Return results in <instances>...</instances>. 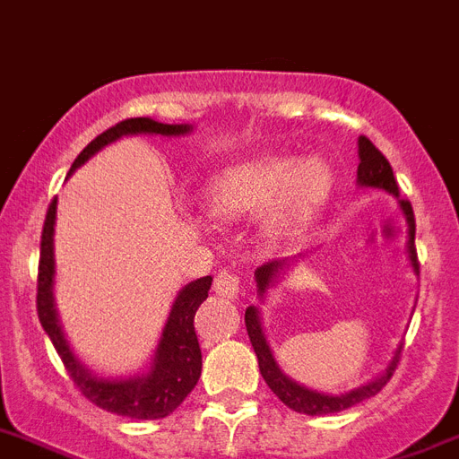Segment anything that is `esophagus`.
<instances>
[{"instance_id":"1","label":"esophagus","mask_w":459,"mask_h":459,"mask_svg":"<svg viewBox=\"0 0 459 459\" xmlns=\"http://www.w3.org/2000/svg\"><path fill=\"white\" fill-rule=\"evenodd\" d=\"M213 290L221 297H227V299H237L238 297V276L232 272V269H222V272H218V276H215Z\"/></svg>"}]
</instances>
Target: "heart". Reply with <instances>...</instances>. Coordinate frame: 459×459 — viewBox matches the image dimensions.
<instances>
[{"label": "heart", "instance_id": "1", "mask_svg": "<svg viewBox=\"0 0 459 459\" xmlns=\"http://www.w3.org/2000/svg\"><path fill=\"white\" fill-rule=\"evenodd\" d=\"M330 186L332 176L323 160L292 164L288 158L262 155L211 176L199 197L204 211L218 221H237L260 211V238L276 246L311 221Z\"/></svg>", "mask_w": 459, "mask_h": 459}]
</instances>
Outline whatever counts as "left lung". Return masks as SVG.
I'll use <instances>...</instances> for the list:
<instances>
[{
	"instance_id": "1",
	"label": "left lung",
	"mask_w": 459,
	"mask_h": 459,
	"mask_svg": "<svg viewBox=\"0 0 459 459\" xmlns=\"http://www.w3.org/2000/svg\"><path fill=\"white\" fill-rule=\"evenodd\" d=\"M358 186L359 187H378V190H385L390 195H394L399 202V209L404 213L406 225H409V241H406V253H409L411 267H413V273H420V264H418L416 255V218H413V209H411V202L399 197V186L394 181L393 167L385 160L378 148L371 143L367 136H359L358 139ZM301 257V255H297ZM297 260H272L267 264L255 269V283H257V295L260 299L267 297V290L273 288V285L281 281L285 272L290 269V264ZM246 330H248L250 343H253V351L257 355V364H260V374L262 378L267 381V385L272 387V393L276 394L285 406H290L297 413H307V416H330V413H339V411H346L351 406L359 404L364 399L374 397L385 387V383L393 378L394 369H397L399 362V352H402V346H397L393 359L385 367L381 376H376L374 381H369L367 385H359L351 393L343 394H327L318 393V390H311V387L301 385V383L292 381L290 376H285L278 367L276 358H273L272 348H269L267 336H264V330H262V320H260V308L248 307L246 308Z\"/></svg>"
}]
</instances>
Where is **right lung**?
<instances>
[{
    "label": "right lung",
    "instance_id": "add662e5",
    "mask_svg": "<svg viewBox=\"0 0 459 459\" xmlns=\"http://www.w3.org/2000/svg\"><path fill=\"white\" fill-rule=\"evenodd\" d=\"M192 132V125H167L158 123L152 117H129L117 123L116 127L101 132L81 151L72 164L76 171L81 164L88 162L95 152L134 134H155V136H186ZM69 171V176H72ZM55 213H57V197L50 202L46 222L41 232V260H39V283H37V313L41 320L43 332L50 336L55 351L65 362V369L72 376L74 385L100 409L111 411L117 416L134 418V420H160L167 418L171 411L183 404V399L192 393L202 376V348L195 332V313L199 304L209 297L211 276L197 278L187 283L176 295L171 304L169 318L164 323L162 336H160L155 355L143 374L127 376V378H108L88 369L76 352L72 351L62 332L60 316L55 308V253H53V234H55Z\"/></svg>",
    "mask_w": 459,
    "mask_h": 459
}]
</instances>
